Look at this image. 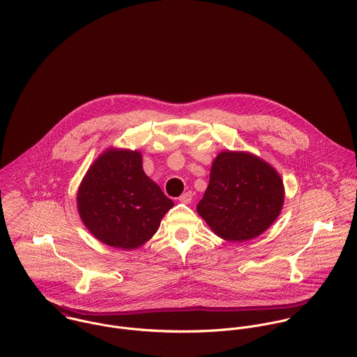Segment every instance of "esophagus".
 Instances as JSON below:
<instances>
[{
    "label": "esophagus",
    "mask_w": 357,
    "mask_h": 357,
    "mask_svg": "<svg viewBox=\"0 0 357 357\" xmlns=\"http://www.w3.org/2000/svg\"><path fill=\"white\" fill-rule=\"evenodd\" d=\"M192 199H193V193H192V192H186V193H183V195L179 197V202L183 203V204H190V203H192Z\"/></svg>",
    "instance_id": "esophagus-1"
}]
</instances>
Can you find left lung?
<instances>
[{"instance_id":"obj_1","label":"left lung","mask_w":357,"mask_h":357,"mask_svg":"<svg viewBox=\"0 0 357 357\" xmlns=\"http://www.w3.org/2000/svg\"><path fill=\"white\" fill-rule=\"evenodd\" d=\"M280 174L250 151H220L211 165L210 183L197 213L215 234L243 243L268 230L283 210Z\"/></svg>"}]
</instances>
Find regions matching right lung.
Instances as JSON below:
<instances>
[{"mask_svg": "<svg viewBox=\"0 0 357 357\" xmlns=\"http://www.w3.org/2000/svg\"><path fill=\"white\" fill-rule=\"evenodd\" d=\"M75 200L92 236L127 251L149 241L174 207V202L144 174L142 153L117 147L106 149L92 162Z\"/></svg>", "mask_w": 357, "mask_h": 357, "instance_id": "obj_1", "label": "right lung"}]
</instances>
